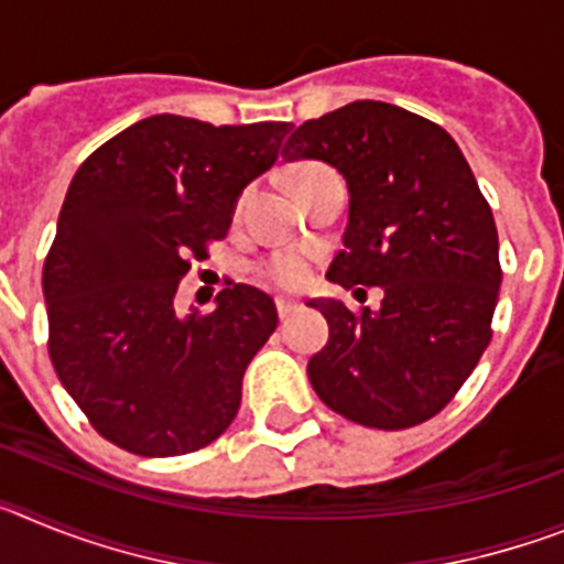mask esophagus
<instances>
[{"mask_svg": "<svg viewBox=\"0 0 564 564\" xmlns=\"http://www.w3.org/2000/svg\"><path fill=\"white\" fill-rule=\"evenodd\" d=\"M299 307H302V302H299V299H291V296H279V299H276V311H279V318H288V316H293V313H296Z\"/></svg>", "mask_w": 564, "mask_h": 564, "instance_id": "esophagus-1", "label": "esophagus"}]
</instances>
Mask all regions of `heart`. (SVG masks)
<instances>
[{
    "mask_svg": "<svg viewBox=\"0 0 564 564\" xmlns=\"http://www.w3.org/2000/svg\"><path fill=\"white\" fill-rule=\"evenodd\" d=\"M265 276L279 288H302L311 279V257L305 251H279L265 262Z\"/></svg>",
    "mask_w": 564,
    "mask_h": 564,
    "instance_id": "b5f03b06",
    "label": "heart"
}]
</instances>
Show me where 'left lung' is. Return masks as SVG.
<instances>
[{
	"label": "left lung",
	"instance_id": "1",
	"mask_svg": "<svg viewBox=\"0 0 564 564\" xmlns=\"http://www.w3.org/2000/svg\"><path fill=\"white\" fill-rule=\"evenodd\" d=\"M282 154L327 163L347 183L344 251L327 279L383 291L378 311L307 302L330 327L307 361L313 390L370 430L430 421L491 341L502 282L495 217L460 147L395 104L352 101L302 123Z\"/></svg>",
	"mask_w": 564,
	"mask_h": 564
}]
</instances>
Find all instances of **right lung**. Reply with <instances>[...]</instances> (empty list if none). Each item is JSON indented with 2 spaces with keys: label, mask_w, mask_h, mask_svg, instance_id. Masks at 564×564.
Returning a JSON list of instances; mask_svg holds the SVG:
<instances>
[{
  "label": "right lung",
  "mask_w": 564,
  "mask_h": 564,
  "mask_svg": "<svg viewBox=\"0 0 564 564\" xmlns=\"http://www.w3.org/2000/svg\"><path fill=\"white\" fill-rule=\"evenodd\" d=\"M285 121L212 127L152 115L89 154L64 197L42 273L50 361L98 435L141 457L188 455L237 417L242 376L276 330L251 285L212 313L174 293L226 237L239 194L276 163Z\"/></svg>",
  "instance_id": "add662e5"
}]
</instances>
